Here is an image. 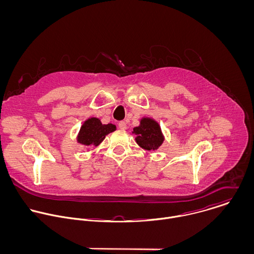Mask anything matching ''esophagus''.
Segmentation results:
<instances>
[{
    "label": "esophagus",
    "instance_id": "obj_1",
    "mask_svg": "<svg viewBox=\"0 0 254 254\" xmlns=\"http://www.w3.org/2000/svg\"><path fill=\"white\" fill-rule=\"evenodd\" d=\"M119 127H120L121 129H127V123H126V122H120V123H119Z\"/></svg>",
    "mask_w": 254,
    "mask_h": 254
}]
</instances>
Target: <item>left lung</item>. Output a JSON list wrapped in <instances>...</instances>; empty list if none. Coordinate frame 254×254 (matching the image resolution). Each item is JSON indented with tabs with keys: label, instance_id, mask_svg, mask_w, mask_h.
Returning a JSON list of instances; mask_svg holds the SVG:
<instances>
[{
	"label": "left lung",
	"instance_id": "8db88e82",
	"mask_svg": "<svg viewBox=\"0 0 254 254\" xmlns=\"http://www.w3.org/2000/svg\"><path fill=\"white\" fill-rule=\"evenodd\" d=\"M132 132L136 134L135 141L138 146L144 150L155 151L164 141L159 124L149 118H143L140 121V125L135 127Z\"/></svg>",
	"mask_w": 254,
	"mask_h": 254
}]
</instances>
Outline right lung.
I'll return each instance as SVG.
<instances>
[{
	"label": "right lung",
	"mask_w": 254,
	"mask_h": 254,
	"mask_svg": "<svg viewBox=\"0 0 254 254\" xmlns=\"http://www.w3.org/2000/svg\"><path fill=\"white\" fill-rule=\"evenodd\" d=\"M116 126L113 124L102 125L100 120L96 118H90L84 122L77 136V141L84 146H98L104 139L105 135L115 131Z\"/></svg>",
	"instance_id": "1"
}]
</instances>
